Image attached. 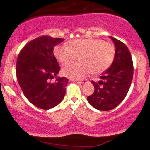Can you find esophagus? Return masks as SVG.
I'll return each mask as SVG.
<instances>
[{"label": "esophagus", "mask_w": 150, "mask_h": 150, "mask_svg": "<svg viewBox=\"0 0 150 150\" xmlns=\"http://www.w3.org/2000/svg\"><path fill=\"white\" fill-rule=\"evenodd\" d=\"M75 82H78V83H85L86 82H87V80H73Z\"/></svg>", "instance_id": "obj_1"}]
</instances>
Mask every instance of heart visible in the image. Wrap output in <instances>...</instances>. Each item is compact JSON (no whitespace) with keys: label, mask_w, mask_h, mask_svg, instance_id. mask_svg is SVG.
<instances>
[{"label":"heart","mask_w":150,"mask_h":150,"mask_svg":"<svg viewBox=\"0 0 150 150\" xmlns=\"http://www.w3.org/2000/svg\"><path fill=\"white\" fill-rule=\"evenodd\" d=\"M53 53L63 66L78 58L79 63L69 65L63 70L65 76L80 79L90 72L94 75L107 70L114 61L116 47L113 44L96 38L73 40L68 45L56 46Z\"/></svg>","instance_id":"heart-1"}]
</instances>
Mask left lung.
Returning <instances> with one entry per match:
<instances>
[{
	"instance_id": "8db88e82",
	"label": "left lung",
	"mask_w": 150,
	"mask_h": 150,
	"mask_svg": "<svg viewBox=\"0 0 150 150\" xmlns=\"http://www.w3.org/2000/svg\"><path fill=\"white\" fill-rule=\"evenodd\" d=\"M116 47L113 64L101 76L99 82L92 81L94 92L87 97L93 107L100 111H110L124 99L133 77V63L126 45L111 37Z\"/></svg>"
}]
</instances>
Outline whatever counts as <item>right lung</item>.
I'll return each instance as SVG.
<instances>
[{
  "mask_svg": "<svg viewBox=\"0 0 150 150\" xmlns=\"http://www.w3.org/2000/svg\"><path fill=\"white\" fill-rule=\"evenodd\" d=\"M62 38L41 36L30 41L21 49L16 63L18 82L30 102L42 109H50L61 102L68 79L53 77L61 67L53 54V48Z\"/></svg>",
  "mask_w": 150,
  "mask_h": 150,
  "instance_id": "right-lung-1",
  "label": "right lung"
}]
</instances>
